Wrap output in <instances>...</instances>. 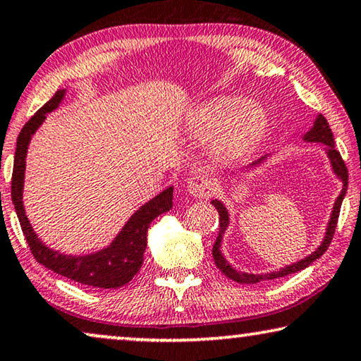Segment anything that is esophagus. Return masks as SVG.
I'll return each instance as SVG.
<instances>
[{"label": "esophagus", "instance_id": "1", "mask_svg": "<svg viewBox=\"0 0 361 361\" xmlns=\"http://www.w3.org/2000/svg\"><path fill=\"white\" fill-rule=\"evenodd\" d=\"M186 190L195 197H206L214 190V180L207 173H204V171H200V173H195L188 178Z\"/></svg>", "mask_w": 361, "mask_h": 361}]
</instances>
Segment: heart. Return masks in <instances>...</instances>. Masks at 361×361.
<instances>
[{
    "label": "heart",
    "instance_id": "heart-1",
    "mask_svg": "<svg viewBox=\"0 0 361 361\" xmlns=\"http://www.w3.org/2000/svg\"><path fill=\"white\" fill-rule=\"evenodd\" d=\"M268 129V116L242 96H224L197 108L188 123V134L200 142H219L221 154L233 157L260 142Z\"/></svg>",
    "mask_w": 361,
    "mask_h": 361
}]
</instances>
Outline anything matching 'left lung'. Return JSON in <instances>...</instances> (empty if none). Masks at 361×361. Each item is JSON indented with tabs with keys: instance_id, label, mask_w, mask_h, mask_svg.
<instances>
[{
	"instance_id": "left-lung-1",
	"label": "left lung",
	"mask_w": 361,
	"mask_h": 361,
	"mask_svg": "<svg viewBox=\"0 0 361 361\" xmlns=\"http://www.w3.org/2000/svg\"><path fill=\"white\" fill-rule=\"evenodd\" d=\"M304 140L306 142H321L327 147V157L329 160H331L332 164V169H334V173L338 176L340 180L343 183V188L342 191H340V195L337 197V201H335L334 204V211H332V216H331V221H329V226H327V232H326V237H324V240L321 245L316 252H312L311 255L302 258L301 262L298 263H293V265H288L286 268H281V270L278 271H271V273H265V275H250V273H240L237 270H233V268L229 265V263L226 262V258L222 257L221 253V240H222V233L226 232L227 226H229V212L222 204L221 201L214 200L212 201V206L216 207L217 212H219V235L216 238V243L214 247H212V257H214V263L216 267L219 268V270L224 273L227 278H231V280L237 281V283H242V284H253V283H260L263 280H275V278H281V276H286V275H291V273H298L304 270V268L311 265L314 260H317L319 257L324 255V252L327 250L329 245H331L332 242V237H334V232H335V227H337V221H338V214H340V206H342V201L345 197V192H347V186H348V171H347V165H345V161L342 160V157H340V152L335 149V142H334V134L331 128H329V123L327 119L324 118L322 114L317 116L316 123H314L312 129L307 132L306 135H304ZM267 159L265 157H262V159H258L253 161V164L248 166V169H253V166H257L258 164H262L263 160Z\"/></svg>"
}]
</instances>
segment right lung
<instances>
[{
	"instance_id": "obj_1",
	"label": "right lung",
	"mask_w": 361,
	"mask_h": 361,
	"mask_svg": "<svg viewBox=\"0 0 361 361\" xmlns=\"http://www.w3.org/2000/svg\"><path fill=\"white\" fill-rule=\"evenodd\" d=\"M65 96V90H59L32 118H30L23 130L19 132L16 154H14V166L11 178V197L14 209H16L19 224L24 237L29 243L30 253L40 265L62 275L68 280H73L86 286L116 289L128 284L140 270L144 262V252L147 248V229L157 216L170 211L173 206V188H166L154 200L145 202L139 211L132 214L128 224L118 233V237L111 242L109 247L103 250L90 253V255H65L49 248L40 238L35 235L32 226L24 212L23 204V186L24 170H26V154L30 137L44 123L45 114L57 109Z\"/></svg>"
}]
</instances>
